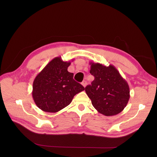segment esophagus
<instances>
[{"label":"esophagus","mask_w":157,"mask_h":157,"mask_svg":"<svg viewBox=\"0 0 157 157\" xmlns=\"http://www.w3.org/2000/svg\"><path fill=\"white\" fill-rule=\"evenodd\" d=\"M82 85L84 87H86V85H87V82H86V81H83L82 82Z\"/></svg>","instance_id":"esophagus-1"}]
</instances>
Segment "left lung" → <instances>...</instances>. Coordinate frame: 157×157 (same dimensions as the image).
Listing matches in <instances>:
<instances>
[{"label": "left lung", "instance_id": "1", "mask_svg": "<svg viewBox=\"0 0 157 157\" xmlns=\"http://www.w3.org/2000/svg\"><path fill=\"white\" fill-rule=\"evenodd\" d=\"M94 79L85 87L87 96L99 113L111 116L119 114L130 98V88L116 67L99 63H89Z\"/></svg>", "mask_w": 157, "mask_h": 157}]
</instances>
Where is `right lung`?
Masks as SVG:
<instances>
[{"label": "right lung", "instance_id": "add662e5", "mask_svg": "<svg viewBox=\"0 0 157 157\" xmlns=\"http://www.w3.org/2000/svg\"><path fill=\"white\" fill-rule=\"evenodd\" d=\"M70 64V61H64L60 56L56 57L35 77L32 97L36 106L43 111H59L71 102L76 94L85 89L74 80V74L68 71Z\"/></svg>", "mask_w": 157, "mask_h": 157}]
</instances>
